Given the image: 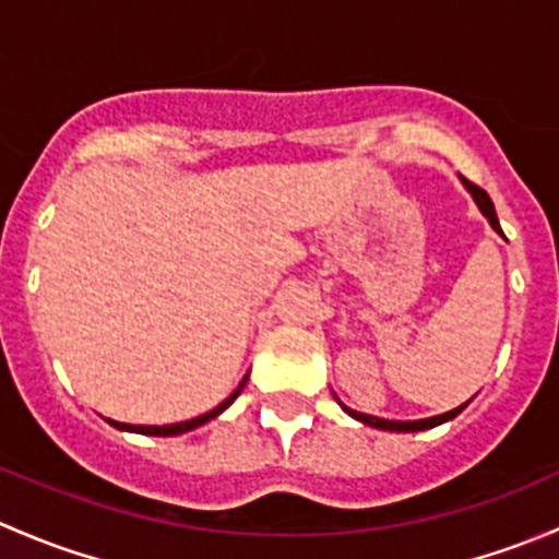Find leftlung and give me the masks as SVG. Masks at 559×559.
I'll return each mask as SVG.
<instances>
[{
  "label": "left lung",
  "mask_w": 559,
  "mask_h": 559,
  "mask_svg": "<svg viewBox=\"0 0 559 559\" xmlns=\"http://www.w3.org/2000/svg\"><path fill=\"white\" fill-rule=\"evenodd\" d=\"M465 189L471 191L473 200H476V205L481 207V213H484V216H487V222L492 224L495 233H500V222H498V216H495V205H492V200H489L487 191L478 189L476 183H467V180H465ZM467 403H471V400H467ZM467 403H465V405H460V408H454V411H447V414H438V416H430V419H416V421L381 419V416L359 414V411H352V408H348V405H343V403H341V405H343V411H346L348 416H354V419L362 421V425L379 427V430H392V432H419V430H430V427H438V425H443V421L454 419L456 414H462V411L467 408Z\"/></svg>",
  "instance_id": "1"
}]
</instances>
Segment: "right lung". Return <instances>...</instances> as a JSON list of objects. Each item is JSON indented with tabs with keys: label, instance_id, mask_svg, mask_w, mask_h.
I'll return each mask as SVG.
<instances>
[{
	"label": "right lung",
	"instance_id": "1",
	"mask_svg": "<svg viewBox=\"0 0 559 559\" xmlns=\"http://www.w3.org/2000/svg\"><path fill=\"white\" fill-rule=\"evenodd\" d=\"M246 379H248V376H246ZM246 379L240 381L238 389H235V392L229 394V397L224 400L222 405H216V408H213V411H207V414L197 416V419H189V421H178V425H162V427H159V425H123V421H112V419H107V421H110V425L116 427V430L140 432V436H180V432H189V430H194V427L205 425V421L216 419V416L222 414L224 408H229V405L235 403V397H238V394L243 392V386H246Z\"/></svg>",
	"mask_w": 559,
	"mask_h": 559
}]
</instances>
